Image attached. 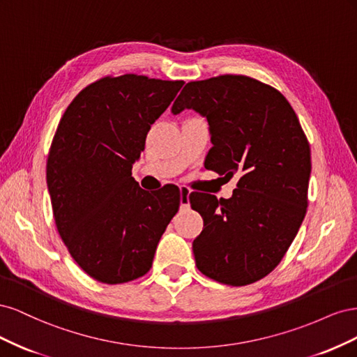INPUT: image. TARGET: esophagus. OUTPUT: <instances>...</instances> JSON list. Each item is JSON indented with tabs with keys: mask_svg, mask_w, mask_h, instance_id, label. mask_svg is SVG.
I'll return each instance as SVG.
<instances>
[{
	"mask_svg": "<svg viewBox=\"0 0 357 357\" xmlns=\"http://www.w3.org/2000/svg\"><path fill=\"white\" fill-rule=\"evenodd\" d=\"M189 195H190V190L186 186H181L180 188V205H181V208H188L190 205Z\"/></svg>",
	"mask_w": 357,
	"mask_h": 357,
	"instance_id": "34e87169",
	"label": "esophagus"
}]
</instances>
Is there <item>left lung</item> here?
<instances>
[{
	"mask_svg": "<svg viewBox=\"0 0 357 357\" xmlns=\"http://www.w3.org/2000/svg\"><path fill=\"white\" fill-rule=\"evenodd\" d=\"M185 109L207 117L205 168L240 177L229 199L189 197L204 220L192 244L197 266L223 284H252L280 264L305 218L308 139L284 96L247 75L189 82L171 112Z\"/></svg>",
	"mask_w": 357,
	"mask_h": 357,
	"instance_id": "left-lung-1",
	"label": "left lung"
}]
</instances>
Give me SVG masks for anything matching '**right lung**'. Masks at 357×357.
<instances>
[{"instance_id":"add662e5","label":"right lung","mask_w":357,"mask_h":357,"mask_svg":"<svg viewBox=\"0 0 357 357\" xmlns=\"http://www.w3.org/2000/svg\"><path fill=\"white\" fill-rule=\"evenodd\" d=\"M183 84L109 75L86 86L58 125L46 168L53 218L75 264L96 282L143 277L178 210L177 186L149 193L131 171Z\"/></svg>"}]
</instances>
